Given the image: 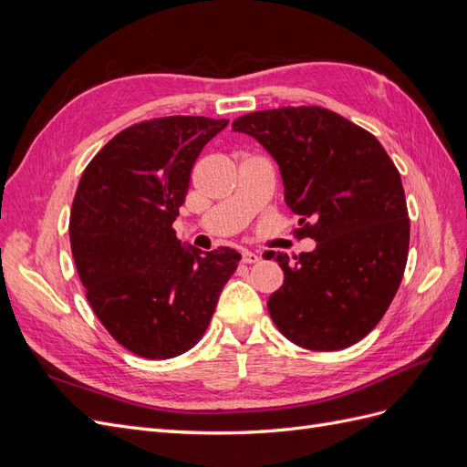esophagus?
<instances>
[{
	"label": "esophagus",
	"mask_w": 467,
	"mask_h": 467,
	"mask_svg": "<svg viewBox=\"0 0 467 467\" xmlns=\"http://www.w3.org/2000/svg\"><path fill=\"white\" fill-rule=\"evenodd\" d=\"M242 261L245 263V265H255V263H259L261 261V257L257 255V253H253V251H242Z\"/></svg>",
	"instance_id": "1"
}]
</instances>
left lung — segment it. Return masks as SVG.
Here are the masks:
<instances>
[{
    "label": "left lung",
    "mask_w": 467,
    "mask_h": 467,
    "mask_svg": "<svg viewBox=\"0 0 467 467\" xmlns=\"http://www.w3.org/2000/svg\"><path fill=\"white\" fill-rule=\"evenodd\" d=\"M273 155L298 237L317 242L292 263L266 302L278 331L309 350L358 343L384 317L409 251V214L398 167L368 130L323 107H280L234 120ZM265 257V255H263Z\"/></svg>",
    "instance_id": "8db88e82"
}]
</instances>
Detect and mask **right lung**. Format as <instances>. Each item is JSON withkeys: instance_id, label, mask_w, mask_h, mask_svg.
I'll return each instance as SVG.
<instances>
[{"instance_id": "add662e5", "label": "right lung", "mask_w": 467, "mask_h": 467, "mask_svg": "<svg viewBox=\"0 0 467 467\" xmlns=\"http://www.w3.org/2000/svg\"><path fill=\"white\" fill-rule=\"evenodd\" d=\"M230 120L163 117L129 126L83 171L69 244L88 302L119 345L150 360L201 341L242 255L185 249L173 222L192 165Z\"/></svg>"}]
</instances>
